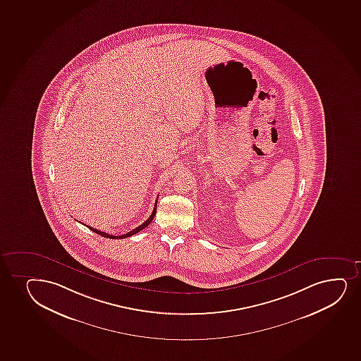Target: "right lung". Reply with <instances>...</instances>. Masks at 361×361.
<instances>
[{
  "mask_svg": "<svg viewBox=\"0 0 361 361\" xmlns=\"http://www.w3.org/2000/svg\"><path fill=\"white\" fill-rule=\"evenodd\" d=\"M157 206H158V201H155V206H154L153 213H152V216L148 218V219L145 220V223L143 224L140 225L138 228H133V231L128 232V233H125V235H121V236H113V235H109V233H106V232L99 231V230H96V228H92V226H87V228H90L92 232H96L97 235H101L102 237H107V238H112V240H114V238H126V237L133 236V235H135V233H137V232L142 231L143 228H147L148 225L152 223V220L154 219V216H155V213H157Z\"/></svg>",
  "mask_w": 361,
  "mask_h": 361,
  "instance_id": "add662e5",
  "label": "right lung"
}]
</instances>
